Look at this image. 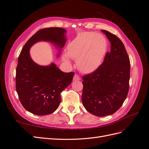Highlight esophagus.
Masks as SVG:
<instances>
[{"mask_svg": "<svg viewBox=\"0 0 149 149\" xmlns=\"http://www.w3.org/2000/svg\"><path fill=\"white\" fill-rule=\"evenodd\" d=\"M80 79H81V78H80V77H79V76L78 74H75V75L74 76L73 80L76 81V80H80Z\"/></svg>", "mask_w": 149, "mask_h": 149, "instance_id": "1", "label": "esophagus"}]
</instances>
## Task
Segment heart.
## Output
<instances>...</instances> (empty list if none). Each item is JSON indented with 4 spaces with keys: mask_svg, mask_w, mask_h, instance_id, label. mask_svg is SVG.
Here are the masks:
<instances>
[{
    "mask_svg": "<svg viewBox=\"0 0 149 149\" xmlns=\"http://www.w3.org/2000/svg\"><path fill=\"white\" fill-rule=\"evenodd\" d=\"M107 47V40L102 35L93 31L82 32L68 45L63 59L68 61L70 56L73 58L81 71L91 73L102 63Z\"/></svg>",
    "mask_w": 149,
    "mask_h": 149,
    "instance_id": "heart-1",
    "label": "heart"
}]
</instances>
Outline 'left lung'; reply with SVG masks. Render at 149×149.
Here are the masks:
<instances>
[{
	"label": "left lung",
	"instance_id": "obj_1",
	"mask_svg": "<svg viewBox=\"0 0 149 149\" xmlns=\"http://www.w3.org/2000/svg\"><path fill=\"white\" fill-rule=\"evenodd\" d=\"M111 43L102 64L93 73L83 76L82 102L90 113L99 117L111 115L127 97L130 64L123 43L108 31L101 30Z\"/></svg>",
	"mask_w": 149,
	"mask_h": 149
}]
</instances>
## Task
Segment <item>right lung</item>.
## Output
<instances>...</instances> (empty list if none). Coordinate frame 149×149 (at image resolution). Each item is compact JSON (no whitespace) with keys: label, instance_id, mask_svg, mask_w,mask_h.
<instances>
[{"label":"right lung","instance_id":"add662e5","mask_svg":"<svg viewBox=\"0 0 149 149\" xmlns=\"http://www.w3.org/2000/svg\"><path fill=\"white\" fill-rule=\"evenodd\" d=\"M66 32L65 29L58 27L40 30L26 42L20 53L16 90L22 106L31 113L44 116L55 112L61 102V93L71 84L74 73H64L53 63L48 66L37 64L31 59L30 49L35 43L44 41L54 44L60 52L66 42Z\"/></svg>","mask_w":149,"mask_h":149}]
</instances>
